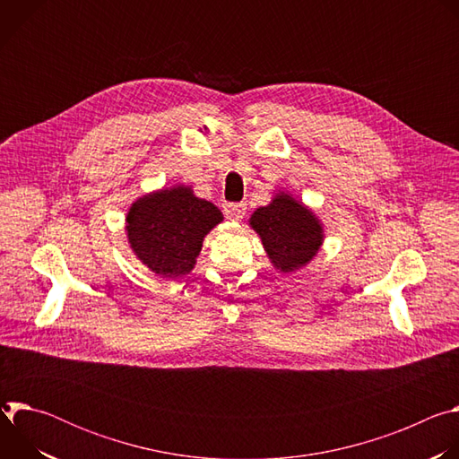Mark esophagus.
Masks as SVG:
<instances>
[{
    "label": "esophagus",
    "mask_w": 459,
    "mask_h": 459,
    "mask_svg": "<svg viewBox=\"0 0 459 459\" xmlns=\"http://www.w3.org/2000/svg\"><path fill=\"white\" fill-rule=\"evenodd\" d=\"M223 211H225L227 220H230V221H241L243 216H245V212H247V205H245V204H229V205H225Z\"/></svg>",
    "instance_id": "esophagus-1"
}]
</instances>
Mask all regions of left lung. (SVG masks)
<instances>
[{"label":"left lung","mask_w":459,"mask_h":459,"mask_svg":"<svg viewBox=\"0 0 459 459\" xmlns=\"http://www.w3.org/2000/svg\"><path fill=\"white\" fill-rule=\"evenodd\" d=\"M280 273L305 267L323 243V227L316 214L287 192H278L267 207L248 220Z\"/></svg>","instance_id":"obj_1"}]
</instances>
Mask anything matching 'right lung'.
I'll list each match as a JSON object with an SVG mask.
<instances>
[{"instance_id":"1","label":"right lung","mask_w":459,"mask_h":459,"mask_svg":"<svg viewBox=\"0 0 459 459\" xmlns=\"http://www.w3.org/2000/svg\"><path fill=\"white\" fill-rule=\"evenodd\" d=\"M223 221L220 209L195 198L190 186L176 185L138 198L126 214L130 248L161 278L188 274L200 255L204 238Z\"/></svg>"}]
</instances>
